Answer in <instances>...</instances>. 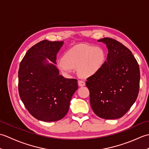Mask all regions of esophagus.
<instances>
[{"instance_id": "esophagus-1", "label": "esophagus", "mask_w": 149, "mask_h": 149, "mask_svg": "<svg viewBox=\"0 0 149 149\" xmlns=\"http://www.w3.org/2000/svg\"><path fill=\"white\" fill-rule=\"evenodd\" d=\"M78 85L81 87L84 86H85V82L83 81H81V80L78 81Z\"/></svg>"}]
</instances>
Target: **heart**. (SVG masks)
Wrapping results in <instances>:
<instances>
[{
  "mask_svg": "<svg viewBox=\"0 0 149 149\" xmlns=\"http://www.w3.org/2000/svg\"><path fill=\"white\" fill-rule=\"evenodd\" d=\"M63 61L58 65L59 68L65 74H70L78 68L81 76H92L102 68L106 61L104 50L94 46L81 45L68 50L63 58Z\"/></svg>",
  "mask_w": 149,
  "mask_h": 149,
  "instance_id": "obj_1",
  "label": "heart"
}]
</instances>
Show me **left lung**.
Returning a JSON list of instances; mask_svg holds the SVG:
<instances>
[{
  "instance_id": "1",
  "label": "left lung",
  "mask_w": 149,
  "mask_h": 149,
  "mask_svg": "<svg viewBox=\"0 0 149 149\" xmlns=\"http://www.w3.org/2000/svg\"><path fill=\"white\" fill-rule=\"evenodd\" d=\"M98 42L106 44L108 54L102 68L86 82L90 105L100 118H121L137 99L140 68L131 50L118 41L104 38Z\"/></svg>"
}]
</instances>
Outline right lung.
I'll use <instances>...</instances> for the list:
<instances>
[{"instance_id": "right-lung-1", "label": "right lung", "mask_w": 149, "mask_h": 149, "mask_svg": "<svg viewBox=\"0 0 149 149\" xmlns=\"http://www.w3.org/2000/svg\"><path fill=\"white\" fill-rule=\"evenodd\" d=\"M63 43L41 41L28 50L20 64V97L31 115L41 121L62 119L78 88L77 81L59 75L56 66V55Z\"/></svg>"}]
</instances>
